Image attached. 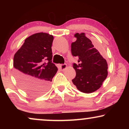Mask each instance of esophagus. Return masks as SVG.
I'll use <instances>...</instances> for the list:
<instances>
[{
    "instance_id": "1",
    "label": "esophagus",
    "mask_w": 129,
    "mask_h": 129,
    "mask_svg": "<svg viewBox=\"0 0 129 129\" xmlns=\"http://www.w3.org/2000/svg\"><path fill=\"white\" fill-rule=\"evenodd\" d=\"M66 67H67V65H66V64H65V63H64V64H61V66H60L61 70H64V69H66Z\"/></svg>"
}]
</instances>
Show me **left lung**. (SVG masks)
I'll list each match as a JSON object with an SVG mask.
<instances>
[{
  "instance_id": "obj_1",
  "label": "left lung",
  "mask_w": 129,
  "mask_h": 129,
  "mask_svg": "<svg viewBox=\"0 0 129 129\" xmlns=\"http://www.w3.org/2000/svg\"><path fill=\"white\" fill-rule=\"evenodd\" d=\"M72 43L71 52L78 59L73 67L76 75L72 82L83 93H90L101 87L107 76V63L84 33H76Z\"/></svg>"
}]
</instances>
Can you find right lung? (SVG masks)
I'll return each mask as SVG.
<instances>
[{
    "label": "right lung",
    "instance_id": "1",
    "mask_svg": "<svg viewBox=\"0 0 129 129\" xmlns=\"http://www.w3.org/2000/svg\"><path fill=\"white\" fill-rule=\"evenodd\" d=\"M53 41L52 35L35 33L26 39L14 56L16 79L23 89L32 94L46 92L57 71L52 60Z\"/></svg>",
    "mask_w": 129,
    "mask_h": 129
}]
</instances>
